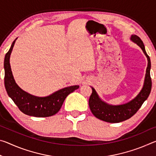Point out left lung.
<instances>
[{"label":"left lung","instance_id":"left-lung-1","mask_svg":"<svg viewBox=\"0 0 156 156\" xmlns=\"http://www.w3.org/2000/svg\"><path fill=\"white\" fill-rule=\"evenodd\" d=\"M131 40L140 47L147 58L148 65L146 75H145L144 86L141 91L133 100L126 104L117 105V106L108 105L102 101L98 96L94 88L91 87L92 94L89 100V108L94 115L98 119L105 121V122L111 123L120 122L131 118L138 112L151 93L152 82L151 76H150V69H151L150 58L145 51L144 43L140 38V37L136 35H132Z\"/></svg>","mask_w":156,"mask_h":156}]
</instances>
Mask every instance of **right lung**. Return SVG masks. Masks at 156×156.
I'll return each mask as SVG.
<instances>
[{
    "label": "right lung",
    "instance_id": "1",
    "mask_svg": "<svg viewBox=\"0 0 156 156\" xmlns=\"http://www.w3.org/2000/svg\"><path fill=\"white\" fill-rule=\"evenodd\" d=\"M16 40L12 43L4 60V82L7 94L17 105L18 109L26 115L34 117H49L55 115L60 109L66 97L78 89L79 86H71L60 89L47 97L34 96L21 89L13 77L9 63L10 55Z\"/></svg>",
    "mask_w": 156,
    "mask_h": 156
}]
</instances>
